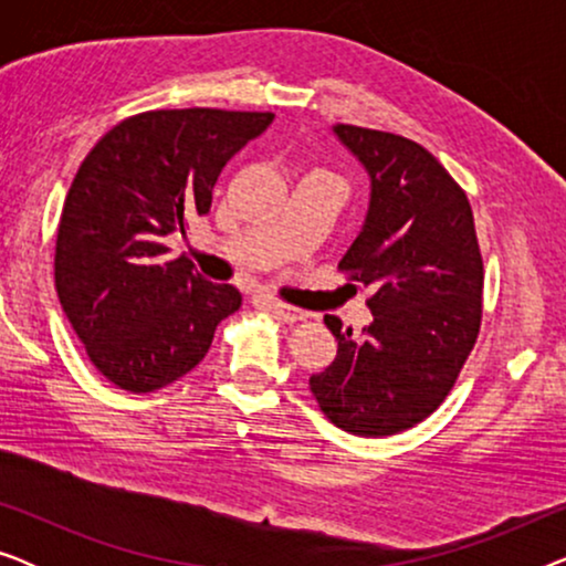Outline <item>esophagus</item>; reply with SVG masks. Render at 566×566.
Returning <instances> with one entry per match:
<instances>
[{
	"label": "esophagus",
	"instance_id": "obj_1",
	"mask_svg": "<svg viewBox=\"0 0 566 566\" xmlns=\"http://www.w3.org/2000/svg\"><path fill=\"white\" fill-rule=\"evenodd\" d=\"M265 304H268L270 312H275L283 322H306L308 316H312L308 312H304V308L283 304V301H265Z\"/></svg>",
	"mask_w": 566,
	"mask_h": 566
}]
</instances>
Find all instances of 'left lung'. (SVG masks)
<instances>
[{"mask_svg": "<svg viewBox=\"0 0 566 566\" xmlns=\"http://www.w3.org/2000/svg\"><path fill=\"white\" fill-rule=\"evenodd\" d=\"M370 175L366 227L339 262L368 285L366 335L324 324L337 358L308 378L337 428L363 438L397 436L443 405L482 327L484 262L469 198L417 142L386 130L335 126Z\"/></svg>", "mask_w": 566, "mask_h": 566, "instance_id": "left-lung-1", "label": "left lung"}]
</instances>
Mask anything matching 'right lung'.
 <instances>
[{
	"instance_id": "1",
	"label": "right lung",
	"mask_w": 566,
	"mask_h": 566,
	"mask_svg": "<svg viewBox=\"0 0 566 566\" xmlns=\"http://www.w3.org/2000/svg\"><path fill=\"white\" fill-rule=\"evenodd\" d=\"M273 113L182 107L113 126L76 169L61 211L53 277L87 358L118 389L149 394L203 360L242 306L161 242L206 216L227 161Z\"/></svg>"
}]
</instances>
